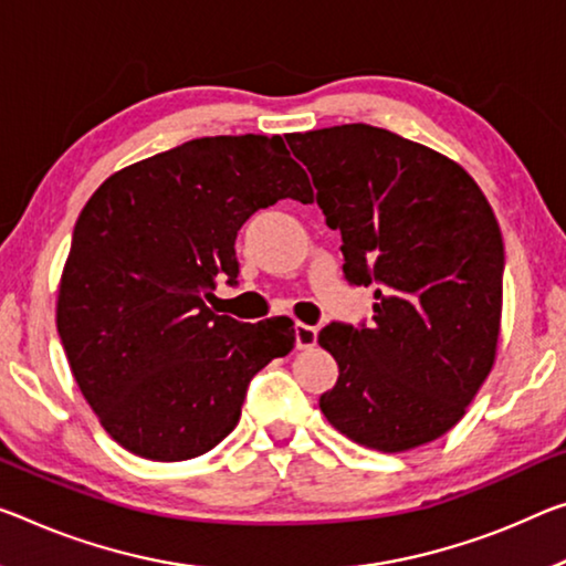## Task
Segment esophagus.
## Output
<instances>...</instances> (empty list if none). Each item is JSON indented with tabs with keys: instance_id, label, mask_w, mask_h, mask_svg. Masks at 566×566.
I'll return each mask as SVG.
<instances>
[{
	"instance_id": "esophagus-1",
	"label": "esophagus",
	"mask_w": 566,
	"mask_h": 566,
	"mask_svg": "<svg viewBox=\"0 0 566 566\" xmlns=\"http://www.w3.org/2000/svg\"><path fill=\"white\" fill-rule=\"evenodd\" d=\"M316 342H318V332L313 326H308V324H295V346H298V349H311V346H316Z\"/></svg>"
}]
</instances>
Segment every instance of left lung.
<instances>
[{
  "instance_id": "left-lung-1",
  "label": "left lung",
  "mask_w": 566,
  "mask_h": 566,
  "mask_svg": "<svg viewBox=\"0 0 566 566\" xmlns=\"http://www.w3.org/2000/svg\"><path fill=\"white\" fill-rule=\"evenodd\" d=\"M285 142L342 232L346 281L377 285L369 326L321 328L338 364L321 412L381 453L438 440L499 352L503 240L489 199L458 161L387 128L344 124Z\"/></svg>"
}]
</instances>
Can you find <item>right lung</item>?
Instances as JSON below:
<instances>
[{
    "label": "right lung",
    "mask_w": 566,
    "mask_h": 566,
    "mask_svg": "<svg viewBox=\"0 0 566 566\" xmlns=\"http://www.w3.org/2000/svg\"><path fill=\"white\" fill-rule=\"evenodd\" d=\"M313 202L281 136H207L120 169L73 230L57 334L85 402L128 453L174 463L234 430L250 379L295 346L289 316L207 308L234 238L277 199Z\"/></svg>",
    "instance_id": "right-lung-1"
}]
</instances>
